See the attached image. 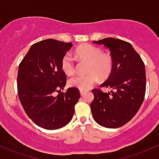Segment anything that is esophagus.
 <instances>
[{
    "instance_id": "obj_1",
    "label": "esophagus",
    "mask_w": 159,
    "mask_h": 159,
    "mask_svg": "<svg viewBox=\"0 0 159 159\" xmlns=\"http://www.w3.org/2000/svg\"><path fill=\"white\" fill-rule=\"evenodd\" d=\"M80 93H81V96H83L85 93V91L84 90H80Z\"/></svg>"
}]
</instances>
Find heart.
Returning <instances> with one entry per match:
<instances>
[{
    "instance_id": "obj_1",
    "label": "heart",
    "mask_w": 159,
    "mask_h": 159,
    "mask_svg": "<svg viewBox=\"0 0 159 159\" xmlns=\"http://www.w3.org/2000/svg\"><path fill=\"white\" fill-rule=\"evenodd\" d=\"M75 56L81 60L88 61L87 75H77L69 79L71 87L80 90H88L97 81L98 77L105 78L110 74L112 69V59L109 54L102 53L101 50L93 45L84 43L75 50ZM62 69L66 74L74 72L75 65L70 54H66L61 62Z\"/></svg>"
}]
</instances>
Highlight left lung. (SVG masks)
<instances>
[{
    "instance_id": "left-lung-1",
    "label": "left lung",
    "mask_w": 159,
    "mask_h": 159,
    "mask_svg": "<svg viewBox=\"0 0 159 159\" xmlns=\"http://www.w3.org/2000/svg\"><path fill=\"white\" fill-rule=\"evenodd\" d=\"M104 45L112 59L111 71L100 87L114 91L93 89L90 104L93 119L105 128H117L133 118L142 105L146 93V69L139 55L130 43L114 38L93 41Z\"/></svg>"
}]
</instances>
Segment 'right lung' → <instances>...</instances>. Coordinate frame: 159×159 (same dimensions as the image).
Returning a JSON list of instances; mask_svg holds the SVG:
<instances>
[{"instance_id":"obj_1","label":"right lung","mask_w":159,"mask_h":159,"mask_svg":"<svg viewBox=\"0 0 159 159\" xmlns=\"http://www.w3.org/2000/svg\"><path fill=\"white\" fill-rule=\"evenodd\" d=\"M71 47V43L54 39L39 41L31 47L19 66L17 88L21 104L29 118L47 130H57L69 123L81 97L76 88L53 96L66 86L61 62Z\"/></svg>"}]
</instances>
